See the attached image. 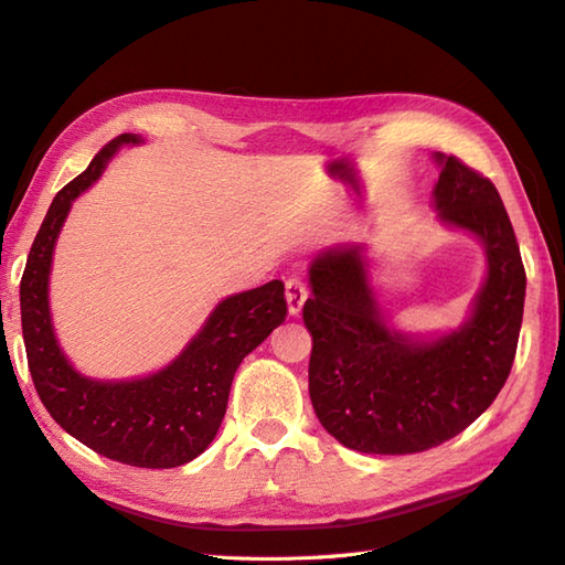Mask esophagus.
Wrapping results in <instances>:
<instances>
[{"label": "esophagus", "mask_w": 565, "mask_h": 565, "mask_svg": "<svg viewBox=\"0 0 565 565\" xmlns=\"http://www.w3.org/2000/svg\"><path fill=\"white\" fill-rule=\"evenodd\" d=\"M308 298V281L302 277H288L286 279V302L288 312L298 315L302 310V302Z\"/></svg>", "instance_id": "obj_1"}]
</instances>
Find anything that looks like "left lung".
I'll return each mask as SVG.
<instances>
[{"label": "left lung", "instance_id": "left-lung-1", "mask_svg": "<svg viewBox=\"0 0 565 565\" xmlns=\"http://www.w3.org/2000/svg\"><path fill=\"white\" fill-rule=\"evenodd\" d=\"M439 162L441 220L487 245V284L466 327L415 343L382 322L358 250L324 253L310 267V401L331 437L363 454H420L454 439L491 406L515 360L525 267L509 212L480 171L454 154Z\"/></svg>", "mask_w": 565, "mask_h": 565}]
</instances>
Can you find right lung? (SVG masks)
Segmentation results:
<instances>
[{"instance_id": "right-lung-1", "label": "right lung", "mask_w": 565, "mask_h": 565, "mask_svg": "<svg viewBox=\"0 0 565 565\" xmlns=\"http://www.w3.org/2000/svg\"><path fill=\"white\" fill-rule=\"evenodd\" d=\"M124 142L138 138L124 134L109 140L90 167L56 193L28 253L21 277L28 370L42 406L81 444L126 466L177 468L210 446L224 420L241 360L286 320L288 308L279 279L231 296L216 306L205 329L169 367L136 382H93L66 363L47 308L54 241L71 200L103 173L107 159Z\"/></svg>"}]
</instances>
